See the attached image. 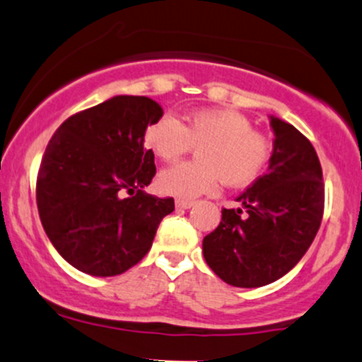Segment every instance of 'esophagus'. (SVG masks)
Segmentation results:
<instances>
[{"label":"esophagus","mask_w":362,"mask_h":362,"mask_svg":"<svg viewBox=\"0 0 362 362\" xmlns=\"http://www.w3.org/2000/svg\"><path fill=\"white\" fill-rule=\"evenodd\" d=\"M175 206L180 208V210H187V208L194 206V201H191V199H177V201H175Z\"/></svg>","instance_id":"esophagus-1"}]
</instances>
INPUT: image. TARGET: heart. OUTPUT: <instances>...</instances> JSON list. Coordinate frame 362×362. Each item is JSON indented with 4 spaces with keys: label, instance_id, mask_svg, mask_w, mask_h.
I'll return each instance as SVG.
<instances>
[{
    "label": "heart",
    "instance_id": "heart-1",
    "mask_svg": "<svg viewBox=\"0 0 362 362\" xmlns=\"http://www.w3.org/2000/svg\"><path fill=\"white\" fill-rule=\"evenodd\" d=\"M144 142L163 161L201 147L199 163H178L158 175L159 192L178 199H192L213 192L222 182L239 189L253 184L267 170L272 144L267 135L253 130V123L230 109H201L182 123L173 114L147 124Z\"/></svg>",
    "mask_w": 362,
    "mask_h": 362
}]
</instances>
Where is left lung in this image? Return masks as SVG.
<instances>
[{
    "label": "left lung",
    "mask_w": 362,
    "mask_h": 362,
    "mask_svg": "<svg viewBox=\"0 0 362 362\" xmlns=\"http://www.w3.org/2000/svg\"><path fill=\"white\" fill-rule=\"evenodd\" d=\"M274 151L269 171L238 197L243 208L222 210L218 227L203 239L210 269L227 284L258 288L290 272L317 234L325 182L305 135L271 117Z\"/></svg>",
    "instance_id": "8db88e82"
}]
</instances>
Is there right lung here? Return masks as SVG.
Segmentation results:
<instances>
[{
    "instance_id": "1",
    "label": "right lung",
    "mask_w": 362,
    "mask_h": 362,
    "mask_svg": "<svg viewBox=\"0 0 362 362\" xmlns=\"http://www.w3.org/2000/svg\"><path fill=\"white\" fill-rule=\"evenodd\" d=\"M161 116L152 98L117 95L72 114L53 133L37 171V211L52 245L78 271H128L175 210L173 197L142 191L156 175L144 132Z\"/></svg>"
}]
</instances>
